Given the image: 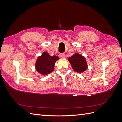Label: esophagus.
I'll return each mask as SVG.
<instances>
[{
    "label": "esophagus",
    "instance_id": "34e87169",
    "mask_svg": "<svg viewBox=\"0 0 122 122\" xmlns=\"http://www.w3.org/2000/svg\"><path fill=\"white\" fill-rule=\"evenodd\" d=\"M60 57L61 58H64L65 57V54L64 53H62L60 54Z\"/></svg>",
    "mask_w": 122,
    "mask_h": 122
}]
</instances>
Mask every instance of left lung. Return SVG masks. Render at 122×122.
Wrapping results in <instances>:
<instances>
[{"instance_id": "8db88e82", "label": "left lung", "mask_w": 122, "mask_h": 122, "mask_svg": "<svg viewBox=\"0 0 122 122\" xmlns=\"http://www.w3.org/2000/svg\"><path fill=\"white\" fill-rule=\"evenodd\" d=\"M72 67L74 71L82 73L86 71L88 68L86 59L83 56L76 53L68 58Z\"/></svg>"}]
</instances>
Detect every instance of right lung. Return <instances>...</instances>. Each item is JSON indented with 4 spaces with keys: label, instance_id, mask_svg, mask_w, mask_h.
<instances>
[{
    "label": "right lung",
    "instance_id": "obj_1",
    "mask_svg": "<svg viewBox=\"0 0 122 122\" xmlns=\"http://www.w3.org/2000/svg\"><path fill=\"white\" fill-rule=\"evenodd\" d=\"M59 59L57 56H50L49 54L44 52L39 57L36 63V68L38 72L43 75H47L54 70V65Z\"/></svg>",
    "mask_w": 122,
    "mask_h": 122
}]
</instances>
